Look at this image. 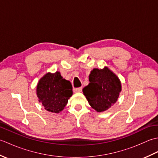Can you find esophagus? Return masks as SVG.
<instances>
[{"instance_id":"1","label":"esophagus","mask_w":158,"mask_h":158,"mask_svg":"<svg viewBox=\"0 0 158 158\" xmlns=\"http://www.w3.org/2000/svg\"><path fill=\"white\" fill-rule=\"evenodd\" d=\"M82 92V88H75L74 89V92L75 93H78V92Z\"/></svg>"}]
</instances>
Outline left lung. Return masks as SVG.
<instances>
[{
  "label": "left lung",
  "mask_w": 158,
  "mask_h": 158,
  "mask_svg": "<svg viewBox=\"0 0 158 158\" xmlns=\"http://www.w3.org/2000/svg\"><path fill=\"white\" fill-rule=\"evenodd\" d=\"M89 84L83 89V95L97 112H104L110 108L122 92L120 79L108 67L94 69L89 75Z\"/></svg>",
  "instance_id": "1"
}]
</instances>
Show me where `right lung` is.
<instances>
[{
  "instance_id": "add662e5",
  "label": "right lung",
  "mask_w": 158,
  "mask_h": 158,
  "mask_svg": "<svg viewBox=\"0 0 158 158\" xmlns=\"http://www.w3.org/2000/svg\"><path fill=\"white\" fill-rule=\"evenodd\" d=\"M36 94L39 102H41L46 110L59 113L73 95V87L71 83L64 79L59 71L49 72L39 79Z\"/></svg>"
}]
</instances>
